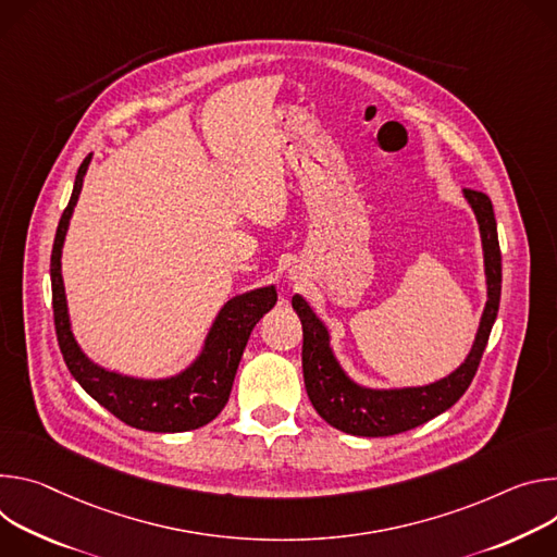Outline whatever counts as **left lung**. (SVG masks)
I'll list each match as a JSON object with an SVG mask.
<instances>
[{
	"mask_svg": "<svg viewBox=\"0 0 557 557\" xmlns=\"http://www.w3.org/2000/svg\"><path fill=\"white\" fill-rule=\"evenodd\" d=\"M462 195L480 225L486 274V305L469 356L449 376L424 387H362L343 372V367L330 347V332L312 312V307L298 294L292 298V307L302 323V379L307 396H310L319 416L332 426L345 431V434L381 438L396 436L418 424H424L426 420L441 416L451 405H456L478 372L480 358L500 307L503 257L491 199L484 193L467 188Z\"/></svg>",
	"mask_w": 557,
	"mask_h": 557,
	"instance_id": "left-lung-1",
	"label": "left lung"
}]
</instances>
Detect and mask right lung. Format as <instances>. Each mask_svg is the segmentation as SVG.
Wrapping results in <instances>:
<instances>
[{"mask_svg": "<svg viewBox=\"0 0 557 557\" xmlns=\"http://www.w3.org/2000/svg\"><path fill=\"white\" fill-rule=\"evenodd\" d=\"M90 159L92 154H88L77 170L75 188L64 214L59 219L50 255L52 312L59 349L64 354L71 374L86 394H90L121 422L144 431H157V434L199 429L214 420L225 407L247 338L263 314L276 305V287L268 285L230 298L214 319L197 360L176 376L144 381L108 372V369L95 364L73 336L64 278H61V247H64Z\"/></svg>", "mask_w": 557, "mask_h": 557, "instance_id": "obj_1", "label": "right lung"}]
</instances>
